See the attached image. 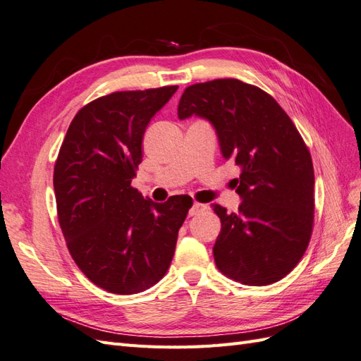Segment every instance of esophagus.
<instances>
[{
    "label": "esophagus",
    "mask_w": 361,
    "mask_h": 361,
    "mask_svg": "<svg viewBox=\"0 0 361 361\" xmlns=\"http://www.w3.org/2000/svg\"><path fill=\"white\" fill-rule=\"evenodd\" d=\"M207 209V206L206 204H201V202H193L192 204V207L189 209V216H195V215H198L200 212H202V210H206Z\"/></svg>",
    "instance_id": "obj_1"
}]
</instances>
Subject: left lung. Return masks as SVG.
<instances>
[{
	"mask_svg": "<svg viewBox=\"0 0 361 361\" xmlns=\"http://www.w3.org/2000/svg\"><path fill=\"white\" fill-rule=\"evenodd\" d=\"M215 126L224 159L241 166L236 214L212 204L221 219L218 270L244 285L281 281L307 252L314 226V168L308 146L277 102L238 79L184 90L178 117Z\"/></svg>",
	"mask_w": 361,
	"mask_h": 361,
	"instance_id": "8db88e82",
	"label": "left lung"
}]
</instances>
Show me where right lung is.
<instances>
[{"label": "right lung", "mask_w": 361, "mask_h": 361, "mask_svg": "<svg viewBox=\"0 0 361 361\" xmlns=\"http://www.w3.org/2000/svg\"><path fill=\"white\" fill-rule=\"evenodd\" d=\"M177 85L116 91L82 106L54 163L53 186L68 252L88 279L135 294L168 271L192 200H145L131 186L154 114Z\"/></svg>", "instance_id": "1"}]
</instances>
